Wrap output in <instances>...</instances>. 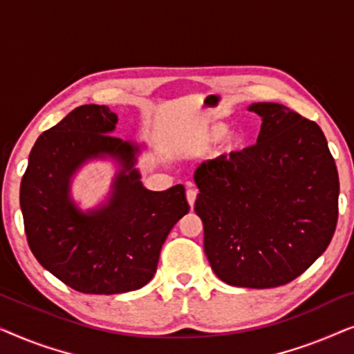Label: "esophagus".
<instances>
[{
    "mask_svg": "<svg viewBox=\"0 0 354 354\" xmlns=\"http://www.w3.org/2000/svg\"><path fill=\"white\" fill-rule=\"evenodd\" d=\"M196 190L195 188H188L187 190V201H188V205H190L192 207H193V205H195V201H196Z\"/></svg>",
    "mask_w": 354,
    "mask_h": 354,
    "instance_id": "obj_1",
    "label": "esophagus"
}]
</instances>
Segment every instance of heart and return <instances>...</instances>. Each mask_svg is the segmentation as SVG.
<instances>
[{
  "label": "heart",
  "mask_w": 354,
  "mask_h": 354,
  "mask_svg": "<svg viewBox=\"0 0 354 354\" xmlns=\"http://www.w3.org/2000/svg\"><path fill=\"white\" fill-rule=\"evenodd\" d=\"M227 125L224 122H205L196 130V137L193 147L206 148L222 138V148L225 153H236L245 147V135L240 130H229L225 132Z\"/></svg>",
  "instance_id": "b5f03b06"
}]
</instances>
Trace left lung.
<instances>
[{"mask_svg":"<svg viewBox=\"0 0 354 354\" xmlns=\"http://www.w3.org/2000/svg\"><path fill=\"white\" fill-rule=\"evenodd\" d=\"M256 145L201 162L195 212L222 282L272 288L301 275L330 243L338 172L321 127L279 103H253Z\"/></svg>","mask_w":354,"mask_h":354,"instance_id":"left-lung-1","label":"left lung"}]
</instances>
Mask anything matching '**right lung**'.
Here are the masks:
<instances>
[{"label": "right lung", "mask_w": 354, "mask_h": 354, "mask_svg": "<svg viewBox=\"0 0 354 354\" xmlns=\"http://www.w3.org/2000/svg\"><path fill=\"white\" fill-rule=\"evenodd\" d=\"M118 114L84 104L43 132L21 182V211L38 263L82 293L142 288L156 272L169 232L190 211L183 185L143 187L137 167L145 145L113 137ZM116 166L104 202L82 210L71 198L75 174L90 160Z\"/></svg>", "instance_id": "obj_1"}]
</instances>
